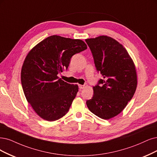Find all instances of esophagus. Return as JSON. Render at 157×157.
Returning <instances> with one entry per match:
<instances>
[{
    "label": "esophagus",
    "mask_w": 157,
    "mask_h": 157,
    "mask_svg": "<svg viewBox=\"0 0 157 157\" xmlns=\"http://www.w3.org/2000/svg\"><path fill=\"white\" fill-rule=\"evenodd\" d=\"M86 86V85H79V88L80 89H83Z\"/></svg>",
    "instance_id": "esophagus-1"
}]
</instances>
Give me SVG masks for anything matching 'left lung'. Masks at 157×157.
Returning a JSON list of instances; mask_svg holds the SVG:
<instances>
[{
	"mask_svg": "<svg viewBox=\"0 0 157 157\" xmlns=\"http://www.w3.org/2000/svg\"><path fill=\"white\" fill-rule=\"evenodd\" d=\"M98 72L102 78L93 86L94 95L86 101L97 117L108 120L117 116L134 96L136 69L128 52L115 39L102 36L86 39Z\"/></svg>",
	"mask_w": 157,
	"mask_h": 157,
	"instance_id": "8db88e82",
	"label": "left lung"
}]
</instances>
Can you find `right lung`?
Listing matches in <instances>:
<instances>
[{"label": "right lung", "instance_id": "1", "mask_svg": "<svg viewBox=\"0 0 157 157\" xmlns=\"http://www.w3.org/2000/svg\"><path fill=\"white\" fill-rule=\"evenodd\" d=\"M86 48L82 40L52 36L28 53L21 70V83L28 102L40 118L52 121L68 113L78 86L57 75L67 70L74 55Z\"/></svg>", "mask_w": 157, "mask_h": 157}]
</instances>
